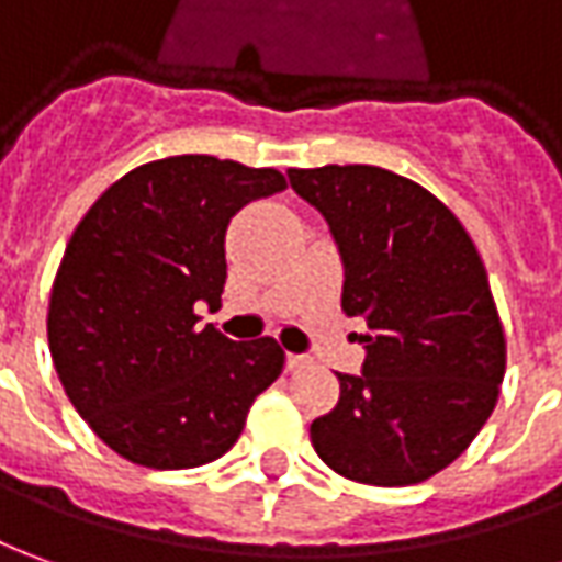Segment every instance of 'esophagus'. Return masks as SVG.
Masks as SVG:
<instances>
[{"label":"esophagus","instance_id":"1","mask_svg":"<svg viewBox=\"0 0 562 562\" xmlns=\"http://www.w3.org/2000/svg\"><path fill=\"white\" fill-rule=\"evenodd\" d=\"M308 358L305 355H288V370H303Z\"/></svg>","mask_w":562,"mask_h":562}]
</instances>
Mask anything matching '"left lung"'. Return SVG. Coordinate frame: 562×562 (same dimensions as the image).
<instances>
[{
	"label": "left lung",
	"mask_w": 562,
	"mask_h": 562,
	"mask_svg": "<svg viewBox=\"0 0 562 562\" xmlns=\"http://www.w3.org/2000/svg\"><path fill=\"white\" fill-rule=\"evenodd\" d=\"M339 247L342 312L367 321L363 370L312 422L324 465L370 486L435 477L477 437L505 379V330L465 226L428 189L373 165L288 170Z\"/></svg>",
	"instance_id": "1"
}]
</instances>
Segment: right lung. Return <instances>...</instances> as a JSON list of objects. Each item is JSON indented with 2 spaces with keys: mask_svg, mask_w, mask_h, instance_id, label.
I'll use <instances>...</instances> for the list:
<instances>
[{
  "mask_svg": "<svg viewBox=\"0 0 562 562\" xmlns=\"http://www.w3.org/2000/svg\"><path fill=\"white\" fill-rule=\"evenodd\" d=\"M288 189L274 168L170 156L127 170L72 232L48 303V348L69 404L110 450L177 471L220 459L284 370L272 336L199 327L220 305L226 229Z\"/></svg>",
  "mask_w": 562,
  "mask_h": 562,
  "instance_id": "right-lung-1",
  "label": "right lung"
}]
</instances>
